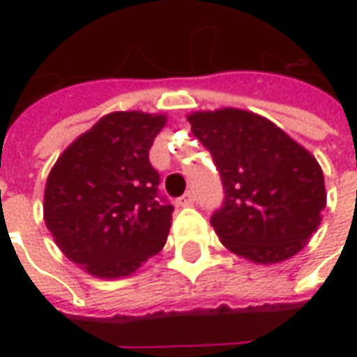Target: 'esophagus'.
<instances>
[{
  "label": "esophagus",
  "mask_w": 357,
  "mask_h": 357,
  "mask_svg": "<svg viewBox=\"0 0 357 357\" xmlns=\"http://www.w3.org/2000/svg\"><path fill=\"white\" fill-rule=\"evenodd\" d=\"M193 201H195L193 191H187V193H183L181 197H179L178 204L179 206H189V204H193Z\"/></svg>",
  "instance_id": "1"
}]
</instances>
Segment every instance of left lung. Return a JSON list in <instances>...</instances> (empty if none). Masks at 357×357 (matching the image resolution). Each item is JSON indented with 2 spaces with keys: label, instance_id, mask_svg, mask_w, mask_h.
Wrapping results in <instances>:
<instances>
[{
  "label": "left lung",
  "instance_id": "8db88e82",
  "mask_svg": "<svg viewBox=\"0 0 357 357\" xmlns=\"http://www.w3.org/2000/svg\"><path fill=\"white\" fill-rule=\"evenodd\" d=\"M220 172L224 202L210 218L220 241L256 264H275L304 247L325 208L314 156L255 112L222 109L187 118Z\"/></svg>",
  "mask_w": 357,
  "mask_h": 357
}]
</instances>
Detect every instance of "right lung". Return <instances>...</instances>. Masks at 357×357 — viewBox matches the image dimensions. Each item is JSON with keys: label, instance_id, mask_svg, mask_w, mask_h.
<instances>
[{"label": "right lung", "instance_id": "obj_1", "mask_svg": "<svg viewBox=\"0 0 357 357\" xmlns=\"http://www.w3.org/2000/svg\"><path fill=\"white\" fill-rule=\"evenodd\" d=\"M162 114L112 112L53 166L45 225L68 260L95 277H124L162 250L174 206L149 160Z\"/></svg>", "mask_w": 357, "mask_h": 357}]
</instances>
